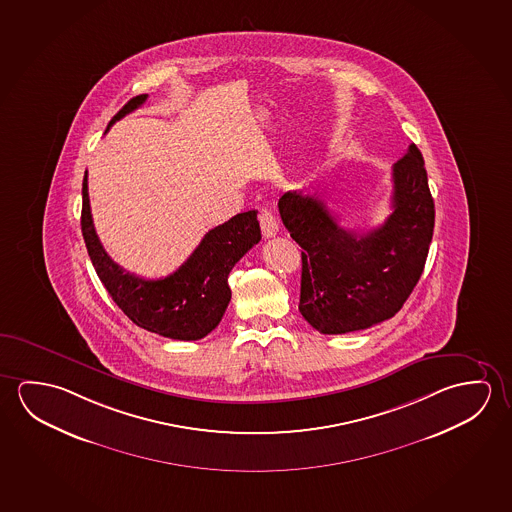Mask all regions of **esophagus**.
<instances>
[{
  "label": "esophagus",
  "instance_id": "esophagus-1",
  "mask_svg": "<svg viewBox=\"0 0 512 512\" xmlns=\"http://www.w3.org/2000/svg\"><path fill=\"white\" fill-rule=\"evenodd\" d=\"M260 226H261V233H263V236L265 238H270V236H276L277 231H279V224H277L276 215L272 213V211L267 210H261L260 211Z\"/></svg>",
  "mask_w": 512,
  "mask_h": 512
}]
</instances>
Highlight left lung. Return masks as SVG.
<instances>
[{
	"label": "left lung",
	"instance_id": "obj_1",
	"mask_svg": "<svg viewBox=\"0 0 512 512\" xmlns=\"http://www.w3.org/2000/svg\"><path fill=\"white\" fill-rule=\"evenodd\" d=\"M390 217L379 228H341L315 195L279 199L284 228L302 247L299 311L322 334L368 329L400 311L422 276L434 231V201L420 149L393 165Z\"/></svg>",
	"mask_w": 512,
	"mask_h": 512
}]
</instances>
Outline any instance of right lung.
<instances>
[{
  "instance_id": "add662e5",
  "label": "right lung",
  "mask_w": 512,
  "mask_h": 512,
  "mask_svg": "<svg viewBox=\"0 0 512 512\" xmlns=\"http://www.w3.org/2000/svg\"><path fill=\"white\" fill-rule=\"evenodd\" d=\"M147 94L130 99L108 128L146 103ZM82 233L90 261L115 304L133 324L172 340H201L226 313L228 276L236 261L261 240L258 211H244L204 235L190 258L162 279H144L119 267L99 242L90 213L87 172L83 178Z\"/></svg>"
}]
</instances>
